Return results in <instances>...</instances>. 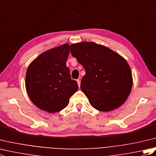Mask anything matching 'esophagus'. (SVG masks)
Returning a JSON list of instances; mask_svg holds the SVG:
<instances>
[{"mask_svg":"<svg viewBox=\"0 0 156 156\" xmlns=\"http://www.w3.org/2000/svg\"><path fill=\"white\" fill-rule=\"evenodd\" d=\"M76 81H77V83L78 84V87H80V79H77V80H76Z\"/></svg>","mask_w":156,"mask_h":156,"instance_id":"esophagus-1","label":"esophagus"}]
</instances>
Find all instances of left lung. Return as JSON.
<instances>
[{"label":"left lung","instance_id":"obj_1","mask_svg":"<svg viewBox=\"0 0 156 156\" xmlns=\"http://www.w3.org/2000/svg\"><path fill=\"white\" fill-rule=\"evenodd\" d=\"M69 48L72 55L85 69L80 88L92 107L108 112L123 104L133 84L131 69L125 59L94 42L78 43Z\"/></svg>","mask_w":156,"mask_h":156}]
</instances>
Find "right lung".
Wrapping results in <instances>:
<instances>
[{
    "mask_svg": "<svg viewBox=\"0 0 156 156\" xmlns=\"http://www.w3.org/2000/svg\"><path fill=\"white\" fill-rule=\"evenodd\" d=\"M69 54L66 44L43 53L28 67L26 89L35 105L43 111L55 112L67 107L69 99L78 90L71 78L66 61Z\"/></svg>",
    "mask_w": 156,
    "mask_h": 156,
    "instance_id": "1",
    "label": "right lung"
}]
</instances>
